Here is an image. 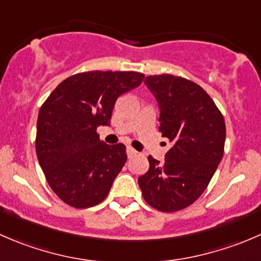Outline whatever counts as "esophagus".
<instances>
[{
  "label": "esophagus",
  "mask_w": 261,
  "mask_h": 261,
  "mask_svg": "<svg viewBox=\"0 0 261 261\" xmlns=\"http://www.w3.org/2000/svg\"><path fill=\"white\" fill-rule=\"evenodd\" d=\"M126 152H127V156L128 158H133L134 155H136V150L133 149V147H130V146H128L127 149H126Z\"/></svg>",
  "instance_id": "esophagus-1"
}]
</instances>
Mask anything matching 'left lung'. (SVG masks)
I'll list each match as a JSON object with an SVG mask.
<instances>
[{
	"instance_id": "8db88e82",
	"label": "left lung",
	"mask_w": 261,
	"mask_h": 261,
	"mask_svg": "<svg viewBox=\"0 0 261 261\" xmlns=\"http://www.w3.org/2000/svg\"><path fill=\"white\" fill-rule=\"evenodd\" d=\"M144 82L159 105V131L173 146L164 163L147 158L149 170L139 177V187L158 211H180L199 198L222 159L225 120L194 82L172 74L149 75Z\"/></svg>"
}]
</instances>
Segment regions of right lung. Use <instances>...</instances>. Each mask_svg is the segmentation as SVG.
Returning <instances> with one entry per match:
<instances>
[{"mask_svg": "<svg viewBox=\"0 0 261 261\" xmlns=\"http://www.w3.org/2000/svg\"><path fill=\"white\" fill-rule=\"evenodd\" d=\"M138 72L78 73L64 80L40 107L36 155L50 188L69 206L101 203L127 160L123 144L99 140L98 126H110L115 102L136 88Z\"/></svg>", "mask_w": 261, "mask_h": 261, "instance_id": "obj_1", "label": "right lung"}]
</instances>
